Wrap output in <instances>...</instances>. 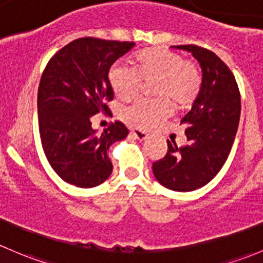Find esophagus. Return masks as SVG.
Segmentation results:
<instances>
[{"label":"esophagus","mask_w":263,"mask_h":263,"mask_svg":"<svg viewBox=\"0 0 263 263\" xmlns=\"http://www.w3.org/2000/svg\"><path fill=\"white\" fill-rule=\"evenodd\" d=\"M130 134L138 140H145L148 138L147 133L140 130V129H133V130L130 132Z\"/></svg>","instance_id":"esophagus-1"}]
</instances>
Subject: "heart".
Returning <instances> with one entry per match:
<instances>
[{"mask_svg": "<svg viewBox=\"0 0 263 263\" xmlns=\"http://www.w3.org/2000/svg\"><path fill=\"white\" fill-rule=\"evenodd\" d=\"M151 81V93L156 99L139 100L124 111L125 120L137 128L156 126L171 114L172 104L177 109L190 106L202 86L201 72L195 62L159 47L135 54L132 67L116 63L109 71L110 87L124 102L137 96L140 83Z\"/></svg>", "mask_w": 263, "mask_h": 263, "instance_id": "obj_1", "label": "heart"}]
</instances>
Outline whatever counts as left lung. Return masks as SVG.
<instances>
[{
    "label": "left lung",
    "instance_id": "8db88e82",
    "mask_svg": "<svg viewBox=\"0 0 263 263\" xmlns=\"http://www.w3.org/2000/svg\"><path fill=\"white\" fill-rule=\"evenodd\" d=\"M173 48L190 51L197 59L202 86L181 120L189 143L178 148L167 140V154L152 168L164 187L187 192L210 182L226 163L239 123L240 93L231 69L212 50L192 44Z\"/></svg>",
    "mask_w": 263,
    "mask_h": 263
}]
</instances>
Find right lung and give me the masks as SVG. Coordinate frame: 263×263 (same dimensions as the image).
<instances>
[{
  "instance_id": "right-lung-1",
  "label": "right lung",
  "mask_w": 263,
  "mask_h": 263,
  "mask_svg": "<svg viewBox=\"0 0 263 263\" xmlns=\"http://www.w3.org/2000/svg\"><path fill=\"white\" fill-rule=\"evenodd\" d=\"M134 45L80 37L57 51L43 72L37 90L40 139L51 168L71 185L95 187L111 175L107 151L129 130L115 121L99 134L91 116L110 111V67Z\"/></svg>"
}]
</instances>
